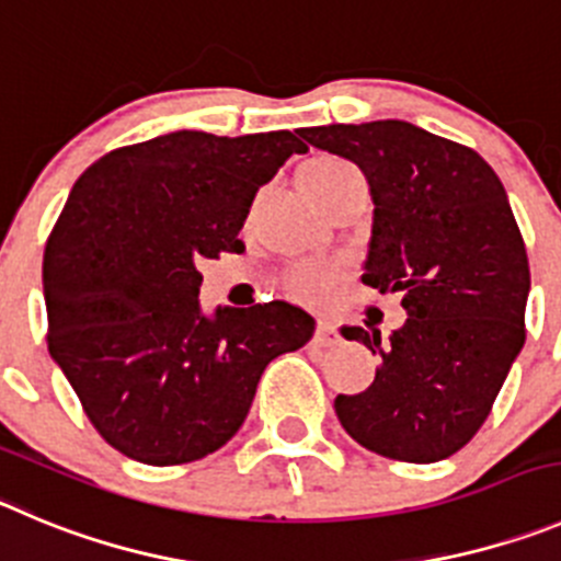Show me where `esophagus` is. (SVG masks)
Instances as JSON below:
<instances>
[{
  "mask_svg": "<svg viewBox=\"0 0 561 561\" xmlns=\"http://www.w3.org/2000/svg\"><path fill=\"white\" fill-rule=\"evenodd\" d=\"M316 340L321 345H334V343H337L340 334H337V329H334V323L332 321H318Z\"/></svg>",
  "mask_w": 561,
  "mask_h": 561,
  "instance_id": "obj_1",
  "label": "esophagus"
}]
</instances>
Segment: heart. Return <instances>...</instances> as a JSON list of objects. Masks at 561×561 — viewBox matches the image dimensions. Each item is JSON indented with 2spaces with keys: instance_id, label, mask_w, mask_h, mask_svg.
Here are the masks:
<instances>
[{
  "instance_id": "heart-1",
  "label": "heart",
  "mask_w": 561,
  "mask_h": 561,
  "mask_svg": "<svg viewBox=\"0 0 561 561\" xmlns=\"http://www.w3.org/2000/svg\"><path fill=\"white\" fill-rule=\"evenodd\" d=\"M352 171V165L345 160H337V157L318 154L310 157V160L301 165L298 171V182L305 191H312V187L329 185L332 180H337L340 174ZM340 279V265L332 263V260H305V263L293 265L285 276L287 290L296 298H305V301H321L332 293V287L337 285Z\"/></svg>"
}]
</instances>
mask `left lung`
Segmentation results:
<instances>
[{
  "label": "left lung",
  "instance_id": "8db88e82",
  "mask_svg": "<svg viewBox=\"0 0 561 561\" xmlns=\"http://www.w3.org/2000/svg\"><path fill=\"white\" fill-rule=\"evenodd\" d=\"M316 149L352 160L374 202L363 282L401 293L404 327H343L381 365L374 385L337 396L359 446L401 462H439L470 443L526 343L531 274L495 171L468 146L410 122L305 127Z\"/></svg>",
  "mask_w": 561,
  "mask_h": 561
}]
</instances>
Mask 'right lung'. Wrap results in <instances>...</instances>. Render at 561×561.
Wrapping results in <instances>:
<instances>
[{"instance_id": "obj_1", "label": "right lung", "mask_w": 561, "mask_h": 561, "mask_svg": "<svg viewBox=\"0 0 561 561\" xmlns=\"http://www.w3.org/2000/svg\"><path fill=\"white\" fill-rule=\"evenodd\" d=\"M307 146L287 129H180L99 157L46 240L49 354L115 451L196 462L243 426L265 365L316 321L287 301L202 312L204 260L240 251L256 191Z\"/></svg>"}]
</instances>
